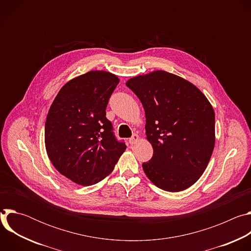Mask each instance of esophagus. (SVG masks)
Here are the masks:
<instances>
[{"mask_svg":"<svg viewBox=\"0 0 251 251\" xmlns=\"http://www.w3.org/2000/svg\"><path fill=\"white\" fill-rule=\"evenodd\" d=\"M139 140H140L139 136H138L137 134H134V135L129 139V143H130L131 145H134V144H136V143H137Z\"/></svg>","mask_w":251,"mask_h":251,"instance_id":"esophagus-1","label":"esophagus"}]
</instances>
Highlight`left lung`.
Listing matches in <instances>:
<instances>
[{
    "label": "left lung",
    "instance_id": "1",
    "mask_svg": "<svg viewBox=\"0 0 251 251\" xmlns=\"http://www.w3.org/2000/svg\"><path fill=\"white\" fill-rule=\"evenodd\" d=\"M126 85L145 110L147 140L154 150L143 163L146 176L167 192L190 188L206 169L216 143L211 104L193 83L164 70L134 76Z\"/></svg>",
    "mask_w": 251,
    "mask_h": 251
}]
</instances>
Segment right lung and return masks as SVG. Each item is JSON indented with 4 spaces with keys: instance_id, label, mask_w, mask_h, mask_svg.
Returning <instances> with one entry per match:
<instances>
[{
    "instance_id": "1",
    "label": "right lung",
    "mask_w": 251,
    "mask_h": 251,
    "mask_svg": "<svg viewBox=\"0 0 251 251\" xmlns=\"http://www.w3.org/2000/svg\"><path fill=\"white\" fill-rule=\"evenodd\" d=\"M119 83L108 71L91 70L69 80L54 98L45 126L48 156L54 168L80 186L111 174L126 150L106 118V106Z\"/></svg>"
}]
</instances>
